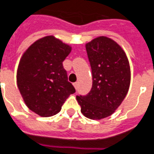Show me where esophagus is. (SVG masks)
Masks as SVG:
<instances>
[{
	"label": "esophagus",
	"mask_w": 154,
	"mask_h": 154,
	"mask_svg": "<svg viewBox=\"0 0 154 154\" xmlns=\"http://www.w3.org/2000/svg\"><path fill=\"white\" fill-rule=\"evenodd\" d=\"M74 86H75V90H77V89H78V83H77V82L74 83Z\"/></svg>",
	"instance_id": "1"
}]
</instances>
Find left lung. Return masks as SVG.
I'll use <instances>...</instances> for the list:
<instances>
[{"instance_id": "1", "label": "left lung", "mask_w": 154, "mask_h": 154, "mask_svg": "<svg viewBox=\"0 0 154 154\" xmlns=\"http://www.w3.org/2000/svg\"><path fill=\"white\" fill-rule=\"evenodd\" d=\"M92 72V88L77 95L81 112L87 118L100 120L113 114L128 94L131 70L128 57L118 43L98 37L85 44Z\"/></svg>"}]
</instances>
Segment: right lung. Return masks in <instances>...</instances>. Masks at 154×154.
Wrapping results in <instances>:
<instances>
[{
    "mask_svg": "<svg viewBox=\"0 0 154 154\" xmlns=\"http://www.w3.org/2000/svg\"><path fill=\"white\" fill-rule=\"evenodd\" d=\"M70 52L69 45L47 36L32 43L21 58L17 74L19 91L26 106L40 116L59 113L75 92L63 66Z\"/></svg>",
    "mask_w": 154,
    "mask_h": 154,
    "instance_id": "add662e5",
    "label": "right lung"
}]
</instances>
